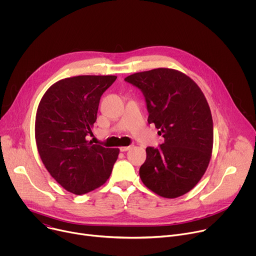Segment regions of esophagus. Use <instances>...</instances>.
I'll return each instance as SVG.
<instances>
[{
  "label": "esophagus",
  "instance_id": "34e87169",
  "mask_svg": "<svg viewBox=\"0 0 256 256\" xmlns=\"http://www.w3.org/2000/svg\"><path fill=\"white\" fill-rule=\"evenodd\" d=\"M132 148V146H126V147H124V146H122V147L120 148V150L122 152H126V151L130 150Z\"/></svg>",
  "mask_w": 256,
  "mask_h": 256
}]
</instances>
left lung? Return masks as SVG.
<instances>
[{
    "mask_svg": "<svg viewBox=\"0 0 256 256\" xmlns=\"http://www.w3.org/2000/svg\"><path fill=\"white\" fill-rule=\"evenodd\" d=\"M124 80L140 89L148 122L164 138L159 149H146L147 158L140 168L142 184L166 198L186 194L202 179L212 152V118L202 91L184 72L167 68L136 72Z\"/></svg>",
    "mask_w": 256,
    "mask_h": 256,
    "instance_id": "8db88e82",
    "label": "left lung"
}]
</instances>
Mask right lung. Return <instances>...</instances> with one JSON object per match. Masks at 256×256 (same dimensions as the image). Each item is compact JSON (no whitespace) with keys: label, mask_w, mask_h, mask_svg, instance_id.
Masks as SVG:
<instances>
[{"label":"right lung","mask_w":256,"mask_h":256,"mask_svg":"<svg viewBox=\"0 0 256 256\" xmlns=\"http://www.w3.org/2000/svg\"><path fill=\"white\" fill-rule=\"evenodd\" d=\"M116 76H76L52 85L36 112L35 140L46 170L66 190L84 194L103 186L120 149L87 140L101 95Z\"/></svg>","instance_id":"obj_1"}]
</instances>
